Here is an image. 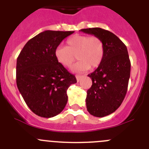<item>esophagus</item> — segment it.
<instances>
[{
  "instance_id": "esophagus-1",
  "label": "esophagus",
  "mask_w": 149,
  "mask_h": 149,
  "mask_svg": "<svg viewBox=\"0 0 149 149\" xmlns=\"http://www.w3.org/2000/svg\"><path fill=\"white\" fill-rule=\"evenodd\" d=\"M76 80H77V81H80V80H81V78H82V76H79V75H76Z\"/></svg>"
}]
</instances>
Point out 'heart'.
I'll use <instances>...</instances> for the list:
<instances>
[{
	"label": "heart",
	"instance_id": "obj_1",
	"mask_svg": "<svg viewBox=\"0 0 149 149\" xmlns=\"http://www.w3.org/2000/svg\"><path fill=\"white\" fill-rule=\"evenodd\" d=\"M105 47L102 40L97 36L75 34L67 40V47L59 45L55 48L54 56L59 64L69 68L76 59H79L72 68L75 72H84L91 67L95 68L102 62Z\"/></svg>",
	"mask_w": 149,
	"mask_h": 149
}]
</instances>
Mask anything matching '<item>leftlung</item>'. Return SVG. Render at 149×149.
<instances>
[{
    "instance_id": "8db88e82",
    "label": "left lung",
    "mask_w": 149,
    "mask_h": 149,
    "mask_svg": "<svg viewBox=\"0 0 149 149\" xmlns=\"http://www.w3.org/2000/svg\"><path fill=\"white\" fill-rule=\"evenodd\" d=\"M80 31L100 37L105 47L102 62L88 75L93 84L86 98L90 115L102 118L115 112L123 102L127 92L131 62L126 46L113 33L101 28Z\"/></svg>"
}]
</instances>
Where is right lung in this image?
I'll use <instances>...</instances> for the list:
<instances>
[{
    "mask_svg": "<svg viewBox=\"0 0 149 149\" xmlns=\"http://www.w3.org/2000/svg\"><path fill=\"white\" fill-rule=\"evenodd\" d=\"M74 31H45L27 42L17 59V86L34 114L52 118L64 109L74 75L59 64L55 48Z\"/></svg>",
    "mask_w": 149,
    "mask_h": 149,
    "instance_id": "add662e5",
    "label": "right lung"
}]
</instances>
